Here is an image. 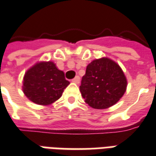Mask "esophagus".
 <instances>
[{
    "label": "esophagus",
    "instance_id": "esophagus-1",
    "mask_svg": "<svg viewBox=\"0 0 156 156\" xmlns=\"http://www.w3.org/2000/svg\"><path fill=\"white\" fill-rule=\"evenodd\" d=\"M72 82L76 83V84H78V83H80V78H79V76H76L75 78L72 79Z\"/></svg>",
    "mask_w": 156,
    "mask_h": 156
}]
</instances>
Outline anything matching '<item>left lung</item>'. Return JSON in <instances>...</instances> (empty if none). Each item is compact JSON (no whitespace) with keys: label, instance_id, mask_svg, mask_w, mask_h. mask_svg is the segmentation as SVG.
Masks as SVG:
<instances>
[{"label":"left lung","instance_id":"left-lung-1","mask_svg":"<svg viewBox=\"0 0 156 156\" xmlns=\"http://www.w3.org/2000/svg\"><path fill=\"white\" fill-rule=\"evenodd\" d=\"M126 87L127 79L120 66L110 58L102 57L87 66L80 91L89 106L105 109L118 102Z\"/></svg>","mask_w":156,"mask_h":156}]
</instances>
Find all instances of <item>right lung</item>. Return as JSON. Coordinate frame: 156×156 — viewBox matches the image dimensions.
Returning a JSON list of instances; mask_svg holds the SVG:
<instances>
[{
	"label": "right lung",
	"mask_w": 156,
	"mask_h": 156,
	"mask_svg": "<svg viewBox=\"0 0 156 156\" xmlns=\"http://www.w3.org/2000/svg\"><path fill=\"white\" fill-rule=\"evenodd\" d=\"M23 91L31 101L39 105H50L62 95L69 82L52 61H40L25 73Z\"/></svg>",
	"instance_id": "obj_1"
}]
</instances>
